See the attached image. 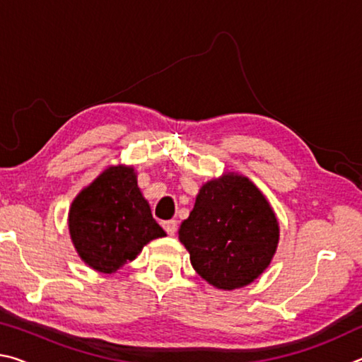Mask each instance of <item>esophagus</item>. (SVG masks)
<instances>
[{
	"mask_svg": "<svg viewBox=\"0 0 362 362\" xmlns=\"http://www.w3.org/2000/svg\"><path fill=\"white\" fill-rule=\"evenodd\" d=\"M163 228H164V231L168 233L169 236H174L175 231H177L175 220H166V222H163Z\"/></svg>",
	"mask_w": 362,
	"mask_h": 362,
	"instance_id": "1",
	"label": "esophagus"
}]
</instances>
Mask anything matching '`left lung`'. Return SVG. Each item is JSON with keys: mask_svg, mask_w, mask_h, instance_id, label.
Masks as SVG:
<instances>
[{"mask_svg": "<svg viewBox=\"0 0 362 362\" xmlns=\"http://www.w3.org/2000/svg\"><path fill=\"white\" fill-rule=\"evenodd\" d=\"M179 240L201 278L216 289L233 291L254 283L269 267L279 222L252 180L223 173L199 188Z\"/></svg>", "mask_w": 362, "mask_h": 362, "instance_id": "8db88e82", "label": "left lung"}]
</instances>
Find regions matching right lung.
I'll list each match as a JSON object with an SVG mask.
<instances>
[{"label": "right lung", "instance_id": "1", "mask_svg": "<svg viewBox=\"0 0 362 362\" xmlns=\"http://www.w3.org/2000/svg\"><path fill=\"white\" fill-rule=\"evenodd\" d=\"M73 246L86 265L113 274L166 233L151 216L134 166H108L79 192L69 211Z\"/></svg>", "mask_w": 362, "mask_h": 362}]
</instances>
